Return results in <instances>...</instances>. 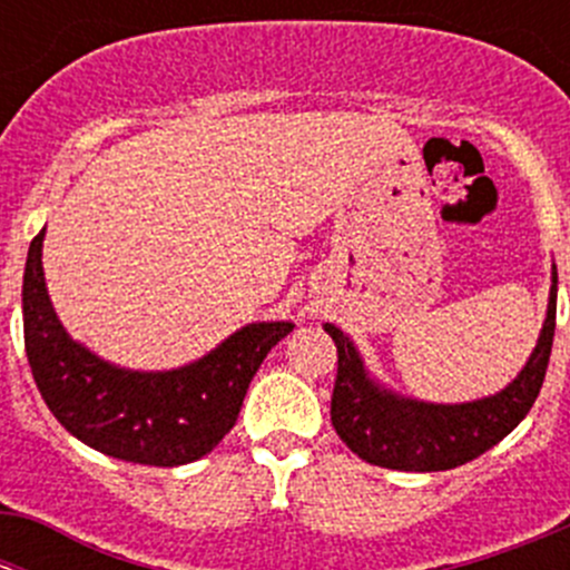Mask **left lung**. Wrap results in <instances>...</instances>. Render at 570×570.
Here are the masks:
<instances>
[{"instance_id": "left-lung-1", "label": "left lung", "mask_w": 570, "mask_h": 570, "mask_svg": "<svg viewBox=\"0 0 570 570\" xmlns=\"http://www.w3.org/2000/svg\"><path fill=\"white\" fill-rule=\"evenodd\" d=\"M554 322L557 269L538 347L521 375L504 392L465 405H433L383 392L366 377L350 338L336 325H325L338 353L331 396V422L338 439L361 461L396 471H446L474 461L513 433L538 400L554 342Z\"/></svg>"}]
</instances>
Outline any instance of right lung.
Returning a JSON list of instances; mask_svg holds the SVG:
<instances>
[{
	"label": "right lung",
	"mask_w": 570,
	"mask_h": 570,
	"mask_svg": "<svg viewBox=\"0 0 570 570\" xmlns=\"http://www.w3.org/2000/svg\"><path fill=\"white\" fill-rule=\"evenodd\" d=\"M40 245L43 232L27 253L24 347L57 422L82 444L129 463L184 465L215 450L237 424L262 361L295 325H248L206 358L174 372L118 370L62 331L46 295Z\"/></svg>",
	"instance_id": "right-lung-1"
}]
</instances>
